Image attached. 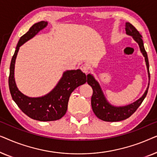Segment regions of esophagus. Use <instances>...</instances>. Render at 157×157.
Masks as SVG:
<instances>
[{"label": "esophagus", "instance_id": "esophagus-1", "mask_svg": "<svg viewBox=\"0 0 157 157\" xmlns=\"http://www.w3.org/2000/svg\"><path fill=\"white\" fill-rule=\"evenodd\" d=\"M81 69L83 73H85L86 74H87L88 73H89V68H88V66H85V65L81 66Z\"/></svg>", "mask_w": 157, "mask_h": 157}]
</instances>
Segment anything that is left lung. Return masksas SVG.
<instances>
[{
  "instance_id": "obj_1",
  "label": "left lung",
  "mask_w": 157,
  "mask_h": 157,
  "mask_svg": "<svg viewBox=\"0 0 157 157\" xmlns=\"http://www.w3.org/2000/svg\"><path fill=\"white\" fill-rule=\"evenodd\" d=\"M125 26L126 33L128 36H132L135 41L139 44L141 52L144 57L146 65H147V68L148 77H149V83H148V87L147 88L144 94L136 101L132 103V104L126 105V106H115L111 105L107 101L106 98L105 97L104 94L103 93L99 83L96 80L93 75L90 74H88L87 83L88 84L91 86L92 89H93V95L91 96L92 109H93L94 113H95L96 117L104 121H119L130 117L136 111V109L139 108V106H140L145 98L149 86V64L147 53L145 51L142 36L136 29V28L131 24L130 23L126 22Z\"/></svg>"
}]
</instances>
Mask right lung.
I'll list each match as a JSON object with an SVG mask.
<instances>
[{"mask_svg":"<svg viewBox=\"0 0 157 157\" xmlns=\"http://www.w3.org/2000/svg\"><path fill=\"white\" fill-rule=\"evenodd\" d=\"M48 25L47 21L33 24L29 31L22 36L17 44L10 66L8 85L13 100L25 114L31 119L40 121H51L60 119L65 115L71 94L79 86L86 82V76L80 69L67 70L52 91L40 97H29L19 91L14 78L15 63L20 47L33 38Z\"/></svg>","mask_w":157,"mask_h":157,"instance_id":"1","label":"right lung"}]
</instances>
